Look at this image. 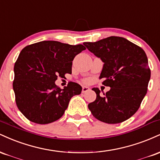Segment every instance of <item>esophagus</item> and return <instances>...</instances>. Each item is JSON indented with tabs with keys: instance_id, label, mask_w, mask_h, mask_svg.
<instances>
[{
	"instance_id": "34e87169",
	"label": "esophagus",
	"mask_w": 160,
	"mask_h": 160,
	"mask_svg": "<svg viewBox=\"0 0 160 160\" xmlns=\"http://www.w3.org/2000/svg\"><path fill=\"white\" fill-rule=\"evenodd\" d=\"M88 91H89V87H87V86H82V93H85Z\"/></svg>"
}]
</instances>
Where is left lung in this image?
Listing matches in <instances>:
<instances>
[{
	"instance_id": "1",
	"label": "left lung",
	"mask_w": 160,
	"mask_h": 160,
	"mask_svg": "<svg viewBox=\"0 0 160 160\" xmlns=\"http://www.w3.org/2000/svg\"><path fill=\"white\" fill-rule=\"evenodd\" d=\"M86 47L104 62L100 79L111 87L103 95L93 88L96 99L88 104L97 120L120 123L136 113L148 92L150 69L144 49L120 37H108L96 42H85Z\"/></svg>"
}]
</instances>
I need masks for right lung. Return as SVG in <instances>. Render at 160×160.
<instances>
[{
	"instance_id": "add662e5",
	"label": "right lung",
	"mask_w": 160,
	"mask_h": 160,
	"mask_svg": "<svg viewBox=\"0 0 160 160\" xmlns=\"http://www.w3.org/2000/svg\"><path fill=\"white\" fill-rule=\"evenodd\" d=\"M86 49L82 44L70 45L44 40L22 49L14 65L12 82L16 103L28 120L48 124L61 118L71 98L82 87L69 82L64 89L55 83L58 78L71 74L72 61Z\"/></svg>"
}]
</instances>
